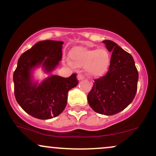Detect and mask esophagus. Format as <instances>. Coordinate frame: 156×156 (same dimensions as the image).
Listing matches in <instances>:
<instances>
[{"label": "esophagus", "instance_id": "obj_1", "mask_svg": "<svg viewBox=\"0 0 156 156\" xmlns=\"http://www.w3.org/2000/svg\"><path fill=\"white\" fill-rule=\"evenodd\" d=\"M77 78H78V80H80L83 79V78H84V76H83V75H82V74H80V73H78V76H77Z\"/></svg>", "mask_w": 156, "mask_h": 156}]
</instances>
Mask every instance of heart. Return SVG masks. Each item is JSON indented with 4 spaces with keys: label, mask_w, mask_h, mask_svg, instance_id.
Returning <instances> with one entry per match:
<instances>
[{
    "label": "heart",
    "mask_w": 156,
    "mask_h": 156,
    "mask_svg": "<svg viewBox=\"0 0 156 156\" xmlns=\"http://www.w3.org/2000/svg\"><path fill=\"white\" fill-rule=\"evenodd\" d=\"M71 64L76 67H85L87 75L99 78L108 72L112 58L107 49L76 47L69 53Z\"/></svg>",
    "instance_id": "heart-1"
}]
</instances>
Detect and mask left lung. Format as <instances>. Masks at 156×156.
<instances>
[{"label":"left lung","mask_w":156,"mask_h":156,"mask_svg":"<svg viewBox=\"0 0 156 156\" xmlns=\"http://www.w3.org/2000/svg\"><path fill=\"white\" fill-rule=\"evenodd\" d=\"M103 42L112 52V62L105 76L94 80L89 92V105L94 112L114 115L133 101L137 91L139 73L132 55L111 40Z\"/></svg>","instance_id":"obj_1"}]
</instances>
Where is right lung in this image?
I'll return each mask as SVG.
<instances>
[{
  "mask_svg": "<svg viewBox=\"0 0 156 156\" xmlns=\"http://www.w3.org/2000/svg\"><path fill=\"white\" fill-rule=\"evenodd\" d=\"M61 41L44 40L37 42L19 58L14 72L16 101L27 114L40 119L58 116L65 108L67 93L78 83L76 73L69 78L51 76L41 83L34 82L31 72L42 65L45 73H51L62 58Z\"/></svg>",
  "mask_w": 156,
  "mask_h": 156,
  "instance_id": "1",
  "label": "right lung"
}]
</instances>
